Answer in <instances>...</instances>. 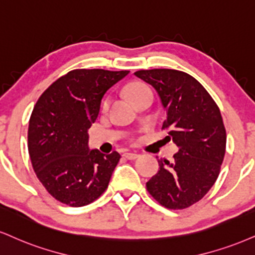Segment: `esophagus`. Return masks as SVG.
<instances>
[{
	"label": "esophagus",
	"mask_w": 255,
	"mask_h": 255,
	"mask_svg": "<svg viewBox=\"0 0 255 255\" xmlns=\"http://www.w3.org/2000/svg\"><path fill=\"white\" fill-rule=\"evenodd\" d=\"M124 157H125L126 159H128V160H134V159H136L137 157H139V154H136V153L127 152V153H125Z\"/></svg>",
	"instance_id": "obj_1"
}]
</instances>
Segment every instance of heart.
Wrapping results in <instances>:
<instances>
[{
	"instance_id": "b5f03b06",
	"label": "heart",
	"mask_w": 255,
	"mask_h": 255,
	"mask_svg": "<svg viewBox=\"0 0 255 255\" xmlns=\"http://www.w3.org/2000/svg\"><path fill=\"white\" fill-rule=\"evenodd\" d=\"M147 91H151L149 90L148 88L146 87V85L143 84H140V83H135V84H131L130 87H128L127 89V94L128 96H129V98L131 101H134L137 96H140L141 94H145L147 93ZM109 106V100L107 98L106 101H104L103 103V107L104 108H107V107Z\"/></svg>"
}]
</instances>
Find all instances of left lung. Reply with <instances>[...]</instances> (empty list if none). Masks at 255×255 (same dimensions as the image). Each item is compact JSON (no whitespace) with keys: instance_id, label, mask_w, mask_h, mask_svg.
<instances>
[{"instance_id":"left-lung-1","label":"left lung","mask_w":255,"mask_h":255,"mask_svg":"<svg viewBox=\"0 0 255 255\" xmlns=\"http://www.w3.org/2000/svg\"><path fill=\"white\" fill-rule=\"evenodd\" d=\"M134 75L157 90L166 110L162 129L179 147L172 161L158 159L159 171L146 183L147 191L167 209H185L204 197L220 174L227 141L221 112L188 73L153 69Z\"/></svg>"}]
</instances>
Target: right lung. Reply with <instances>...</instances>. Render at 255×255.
I'll list each match as a JSON object with an SVG mask.
<instances>
[{
  "instance_id": "right-lung-1",
  "label": "right lung",
  "mask_w": 255,
  "mask_h": 255,
  "mask_svg": "<svg viewBox=\"0 0 255 255\" xmlns=\"http://www.w3.org/2000/svg\"><path fill=\"white\" fill-rule=\"evenodd\" d=\"M129 71L78 69L52 83L39 97L28 126V153L48 194L70 207H83L108 188L121 155L89 149L88 129L104 94Z\"/></svg>"
}]
</instances>
